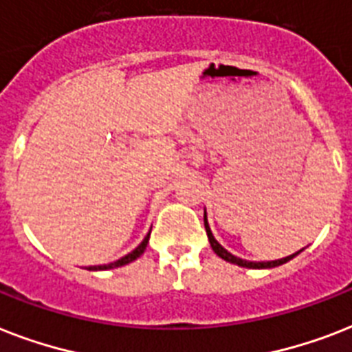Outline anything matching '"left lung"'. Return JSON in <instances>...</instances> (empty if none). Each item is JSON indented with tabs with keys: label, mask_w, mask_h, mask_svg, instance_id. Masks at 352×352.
I'll return each instance as SVG.
<instances>
[{
	"label": "left lung",
	"mask_w": 352,
	"mask_h": 352,
	"mask_svg": "<svg viewBox=\"0 0 352 352\" xmlns=\"http://www.w3.org/2000/svg\"><path fill=\"white\" fill-rule=\"evenodd\" d=\"M204 228H206V234H208V241L210 245H212V250L217 254V256L221 257V259H225V261L228 263H234V265H239V267H246V268H272V267H279V265H283V263L290 261L292 257L298 256V252L296 254H292V256H287L283 257V259H278V261H268V263H254V261H246V259H241V257L234 256V254H230V252L226 250V248H223V246L217 243V239L214 237V234H212V230H210V225H208V217H206V210H204Z\"/></svg>",
	"instance_id": "obj_1"
}]
</instances>
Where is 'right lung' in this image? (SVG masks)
<instances>
[{"instance_id":"add662e5","label":"right lung","mask_w":352,"mask_h":352,"mask_svg":"<svg viewBox=\"0 0 352 352\" xmlns=\"http://www.w3.org/2000/svg\"><path fill=\"white\" fill-rule=\"evenodd\" d=\"M148 241H149V234L144 237V241L140 243V245L135 248L133 252H129L127 256L120 257L118 261L115 263H109V265H100V267H89V270H109V268H117V267H124V265H127V263L135 261L137 257H140L144 254V250H146V246H148Z\"/></svg>"}]
</instances>
